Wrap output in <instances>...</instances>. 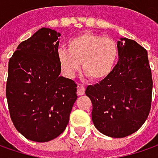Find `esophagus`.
<instances>
[{
  "label": "esophagus",
  "mask_w": 158,
  "mask_h": 158,
  "mask_svg": "<svg viewBox=\"0 0 158 158\" xmlns=\"http://www.w3.org/2000/svg\"><path fill=\"white\" fill-rule=\"evenodd\" d=\"M77 93H78V95H83L84 93H85V86L83 85V84H80L79 83L78 84V87H77Z\"/></svg>",
  "instance_id": "1"
}]
</instances>
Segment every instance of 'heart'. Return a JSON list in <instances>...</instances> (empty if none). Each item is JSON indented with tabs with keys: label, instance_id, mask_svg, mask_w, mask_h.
<instances>
[{
	"label": "heart",
	"instance_id": "heart-1",
	"mask_svg": "<svg viewBox=\"0 0 158 158\" xmlns=\"http://www.w3.org/2000/svg\"><path fill=\"white\" fill-rule=\"evenodd\" d=\"M66 50H59L57 60L63 74L73 78L81 68L93 80L107 79L117 64L119 50L116 42L103 35L85 32L70 38Z\"/></svg>",
	"mask_w": 158,
	"mask_h": 158
}]
</instances>
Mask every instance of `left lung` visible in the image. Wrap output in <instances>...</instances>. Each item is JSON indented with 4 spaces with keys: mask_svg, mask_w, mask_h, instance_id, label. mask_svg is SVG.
Instances as JSON below:
<instances>
[{
    "mask_svg": "<svg viewBox=\"0 0 158 158\" xmlns=\"http://www.w3.org/2000/svg\"><path fill=\"white\" fill-rule=\"evenodd\" d=\"M119 60L107 79L89 85L86 95L92 102L91 117L103 135L122 138L136 132L151 109L153 80L147 51L135 40L117 43Z\"/></svg>",
    "mask_w": 158,
    "mask_h": 158,
    "instance_id": "left-lung-1",
    "label": "left lung"
}]
</instances>
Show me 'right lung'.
I'll return each mask as SVG.
<instances>
[{"mask_svg": "<svg viewBox=\"0 0 158 158\" xmlns=\"http://www.w3.org/2000/svg\"><path fill=\"white\" fill-rule=\"evenodd\" d=\"M59 33L41 28L22 42L9 60L6 98L16 130L44 143L61 135L69 121L77 84L59 76Z\"/></svg>", "mask_w": 158, "mask_h": 158, "instance_id": "right-lung-1", "label": "right lung"}]
</instances>
